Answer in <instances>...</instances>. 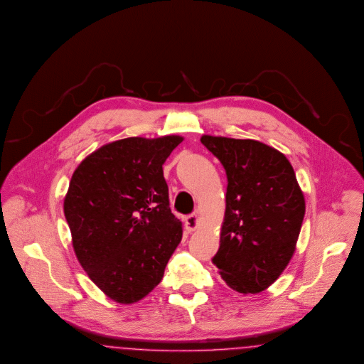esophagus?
Listing matches in <instances>:
<instances>
[{"instance_id": "obj_1", "label": "esophagus", "mask_w": 364, "mask_h": 364, "mask_svg": "<svg viewBox=\"0 0 364 364\" xmlns=\"http://www.w3.org/2000/svg\"><path fill=\"white\" fill-rule=\"evenodd\" d=\"M184 223H186V229H187V232H195L196 229H198V225H199V219H198V215H195V214H191V215H187L186 219H184Z\"/></svg>"}]
</instances>
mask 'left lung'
Here are the masks:
<instances>
[{
	"mask_svg": "<svg viewBox=\"0 0 364 364\" xmlns=\"http://www.w3.org/2000/svg\"><path fill=\"white\" fill-rule=\"evenodd\" d=\"M228 176L220 245L213 257L226 284L241 294L268 289L295 252L305 198L290 161L253 139L203 135Z\"/></svg>",
	"mask_w": 364,
	"mask_h": 364,
	"instance_id": "left-lung-1",
	"label": "left lung"
}]
</instances>
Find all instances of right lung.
<instances>
[{"mask_svg": "<svg viewBox=\"0 0 364 364\" xmlns=\"http://www.w3.org/2000/svg\"><path fill=\"white\" fill-rule=\"evenodd\" d=\"M183 136H131L102 146L74 171L63 211L74 253L117 304L145 298L183 237L162 165Z\"/></svg>", "mask_w": 364, "mask_h": 364, "instance_id": "add662e5", "label": "right lung"}]
</instances>
